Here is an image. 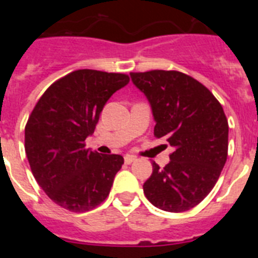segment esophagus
<instances>
[{"label": "esophagus", "instance_id": "esophagus-1", "mask_svg": "<svg viewBox=\"0 0 258 258\" xmlns=\"http://www.w3.org/2000/svg\"><path fill=\"white\" fill-rule=\"evenodd\" d=\"M124 161H125V164H132L133 161H136V157L131 156V155H126V156L124 157Z\"/></svg>", "mask_w": 258, "mask_h": 258}]
</instances>
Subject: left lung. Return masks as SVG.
I'll list each match as a JSON object with an SVG mask.
<instances>
[{
  "label": "left lung",
  "mask_w": 258,
  "mask_h": 258,
  "mask_svg": "<svg viewBox=\"0 0 258 258\" xmlns=\"http://www.w3.org/2000/svg\"><path fill=\"white\" fill-rule=\"evenodd\" d=\"M131 79L151 106L154 134L174 149L163 169L152 164L143 192L156 208L188 211L211 192L226 163L229 124L222 106L203 84L177 71L138 72Z\"/></svg>",
  "instance_id": "8db88e82"
}]
</instances>
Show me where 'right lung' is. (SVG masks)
<instances>
[{
  "label": "right lung",
  "instance_id": "right-lung-1",
  "mask_svg": "<svg viewBox=\"0 0 258 258\" xmlns=\"http://www.w3.org/2000/svg\"><path fill=\"white\" fill-rule=\"evenodd\" d=\"M127 84L122 74L75 71L52 84L32 111L27 159L40 187L61 208L88 212L108 197L124 159L85 149V140L111 95Z\"/></svg>",
  "mask_w": 258,
  "mask_h": 258
}]
</instances>
